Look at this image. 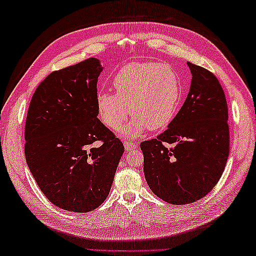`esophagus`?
<instances>
[{
  "label": "esophagus",
  "mask_w": 256,
  "mask_h": 256,
  "mask_svg": "<svg viewBox=\"0 0 256 256\" xmlns=\"http://www.w3.org/2000/svg\"><path fill=\"white\" fill-rule=\"evenodd\" d=\"M124 148L126 150H132L138 148V144H135L133 142H125L124 143Z\"/></svg>",
  "instance_id": "esophagus-1"
}]
</instances>
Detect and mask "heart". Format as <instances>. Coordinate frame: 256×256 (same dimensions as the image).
Segmentation results:
<instances>
[{
	"mask_svg": "<svg viewBox=\"0 0 256 256\" xmlns=\"http://www.w3.org/2000/svg\"><path fill=\"white\" fill-rule=\"evenodd\" d=\"M116 94L100 91L96 108L108 128H118L131 112L133 118L121 130L125 138L140 136L146 128H166L175 118L182 98L178 74L160 62H131L113 78Z\"/></svg>",
	"mask_w": 256,
	"mask_h": 256,
	"instance_id": "obj_1",
	"label": "heart"
}]
</instances>
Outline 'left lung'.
Listing matches in <instances>:
<instances>
[{
    "instance_id": "1",
    "label": "left lung",
    "mask_w": 256,
    "mask_h": 256,
    "mask_svg": "<svg viewBox=\"0 0 256 256\" xmlns=\"http://www.w3.org/2000/svg\"><path fill=\"white\" fill-rule=\"evenodd\" d=\"M192 84L180 110L157 138L140 143L146 182L157 197L187 204L208 194L230 152L228 106L216 76L187 62ZM167 144H174L168 148Z\"/></svg>"
}]
</instances>
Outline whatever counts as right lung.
<instances>
[{"mask_svg": "<svg viewBox=\"0 0 256 256\" xmlns=\"http://www.w3.org/2000/svg\"><path fill=\"white\" fill-rule=\"evenodd\" d=\"M102 70L99 59L89 58L52 72L37 86L27 112V166L46 198L64 210L98 208L110 192L124 152L98 118Z\"/></svg>", "mask_w": 256, "mask_h": 256, "instance_id": "right-lung-1", "label": "right lung"}]
</instances>
